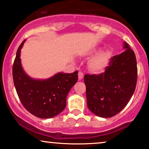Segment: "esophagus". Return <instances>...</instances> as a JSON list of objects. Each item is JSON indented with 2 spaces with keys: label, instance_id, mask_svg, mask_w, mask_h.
<instances>
[{
  "label": "esophagus",
  "instance_id": "34e87169",
  "mask_svg": "<svg viewBox=\"0 0 149 149\" xmlns=\"http://www.w3.org/2000/svg\"><path fill=\"white\" fill-rule=\"evenodd\" d=\"M83 73L82 72H81V71H79V74H78V77H79V80H81L83 78Z\"/></svg>",
  "mask_w": 149,
  "mask_h": 149
}]
</instances>
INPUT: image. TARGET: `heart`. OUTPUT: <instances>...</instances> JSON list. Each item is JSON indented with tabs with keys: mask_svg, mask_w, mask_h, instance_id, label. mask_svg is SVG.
Instances as JSON below:
<instances>
[{
	"mask_svg": "<svg viewBox=\"0 0 149 149\" xmlns=\"http://www.w3.org/2000/svg\"><path fill=\"white\" fill-rule=\"evenodd\" d=\"M96 49H93L89 52V55H93L97 52ZM111 57L109 51L105 50L100 52L89 60L88 63L89 69L93 73L102 72L108 66Z\"/></svg>",
	"mask_w": 149,
	"mask_h": 149,
	"instance_id": "obj_1",
	"label": "heart"
}]
</instances>
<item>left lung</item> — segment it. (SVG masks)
<instances>
[{
  "instance_id": "8db88e82",
  "label": "left lung",
  "mask_w": 149,
  "mask_h": 149,
  "mask_svg": "<svg viewBox=\"0 0 149 149\" xmlns=\"http://www.w3.org/2000/svg\"><path fill=\"white\" fill-rule=\"evenodd\" d=\"M123 49L125 52L111 58L104 72L84 77L87 107L100 117L109 118L119 113L135 91L136 56L127 42H123Z\"/></svg>"
}]
</instances>
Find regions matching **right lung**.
<instances>
[{"instance_id": "add662e5", "label": "right lung", "mask_w": 149, "mask_h": 149, "mask_svg": "<svg viewBox=\"0 0 149 149\" xmlns=\"http://www.w3.org/2000/svg\"><path fill=\"white\" fill-rule=\"evenodd\" d=\"M24 40L17 51L13 66V78L16 91L24 108L36 117L49 119L64 111L66 97L78 80L79 71L58 72L47 79H34L22 68L21 49Z\"/></svg>"}]
</instances>
